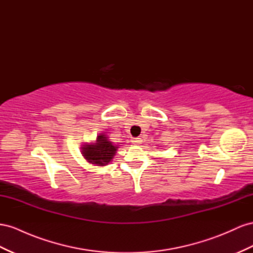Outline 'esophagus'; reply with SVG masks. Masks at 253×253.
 I'll use <instances>...</instances> for the list:
<instances>
[{
  "mask_svg": "<svg viewBox=\"0 0 253 253\" xmlns=\"http://www.w3.org/2000/svg\"><path fill=\"white\" fill-rule=\"evenodd\" d=\"M134 145H140L141 143V138H139V137H136V138H132V140H131Z\"/></svg>",
  "mask_w": 253,
  "mask_h": 253,
  "instance_id": "1",
  "label": "esophagus"
}]
</instances>
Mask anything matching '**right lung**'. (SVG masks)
Returning <instances> with one entry per match:
<instances>
[{"instance_id":"1","label":"right lung","mask_w":253,"mask_h":253,"mask_svg":"<svg viewBox=\"0 0 253 253\" xmlns=\"http://www.w3.org/2000/svg\"><path fill=\"white\" fill-rule=\"evenodd\" d=\"M119 145H115L107 136L102 133L97 136L95 142H84L81 153L84 159L94 166H106L117 153Z\"/></svg>"}]
</instances>
